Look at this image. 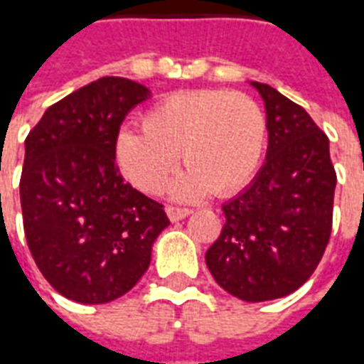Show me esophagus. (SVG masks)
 <instances>
[{
	"label": "esophagus",
	"mask_w": 364,
	"mask_h": 364,
	"mask_svg": "<svg viewBox=\"0 0 364 364\" xmlns=\"http://www.w3.org/2000/svg\"><path fill=\"white\" fill-rule=\"evenodd\" d=\"M191 213H193L191 208H179V206H167L166 208L167 218H169L171 222L183 220V218H187Z\"/></svg>",
	"instance_id": "34e87169"
}]
</instances>
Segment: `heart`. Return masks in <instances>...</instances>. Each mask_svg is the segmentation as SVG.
<instances>
[{
  "mask_svg": "<svg viewBox=\"0 0 364 364\" xmlns=\"http://www.w3.org/2000/svg\"><path fill=\"white\" fill-rule=\"evenodd\" d=\"M142 128H122L114 156L136 189L159 193L179 164L169 195L195 200L216 191L230 195L250 181L265 151L267 122L252 97L236 91H177L144 114Z\"/></svg>",
  "mask_w": 364,
  "mask_h": 364,
  "instance_id": "b5f03b06",
  "label": "heart"
}]
</instances>
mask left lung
I'll return each instance as SVG.
<instances>
[{
    "label": "left lung",
    "mask_w": 364,
    "mask_h": 364,
    "mask_svg": "<svg viewBox=\"0 0 364 364\" xmlns=\"http://www.w3.org/2000/svg\"><path fill=\"white\" fill-rule=\"evenodd\" d=\"M250 85L265 105V164L222 205L226 224L205 259L232 296L265 302L294 292L318 267L331 232L337 177L328 136L312 117L267 83Z\"/></svg>",
    "instance_id": "8db88e82"
}]
</instances>
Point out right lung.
I'll use <instances>...</instances> for the list:
<instances>
[{"mask_svg":"<svg viewBox=\"0 0 364 364\" xmlns=\"http://www.w3.org/2000/svg\"><path fill=\"white\" fill-rule=\"evenodd\" d=\"M151 91L101 77L44 111L25 140L21 210L28 250L44 279L80 304H107L148 271L169 226L159 203L114 166L122 120Z\"/></svg>","mask_w":364,"mask_h":364,"instance_id":"right-lung-1","label":"right lung"}]
</instances>
